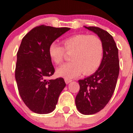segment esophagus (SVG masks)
<instances>
[{
	"instance_id": "obj_1",
	"label": "esophagus",
	"mask_w": 133,
	"mask_h": 133,
	"mask_svg": "<svg viewBox=\"0 0 133 133\" xmlns=\"http://www.w3.org/2000/svg\"><path fill=\"white\" fill-rule=\"evenodd\" d=\"M64 81H65L66 84H69V83H70V82L72 81V80L68 79V78H65V79H64Z\"/></svg>"
}]
</instances>
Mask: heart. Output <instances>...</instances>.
Returning <instances> with one entry per match:
<instances>
[{
	"label": "heart",
	"instance_id": "heart-1",
	"mask_svg": "<svg viewBox=\"0 0 133 133\" xmlns=\"http://www.w3.org/2000/svg\"><path fill=\"white\" fill-rule=\"evenodd\" d=\"M64 48L71 53V62L61 66L56 70L57 75L65 78H75L82 72L89 75L95 72L101 65L103 56V44L96 35L78 34L63 40ZM49 55L56 64H61L65 52L63 47L53 43L49 46Z\"/></svg>",
	"mask_w": 133,
	"mask_h": 133
}]
</instances>
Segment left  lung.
<instances>
[{
  "instance_id": "8db88e82",
  "label": "left lung",
  "mask_w": 133,
  "mask_h": 133,
  "mask_svg": "<svg viewBox=\"0 0 133 133\" xmlns=\"http://www.w3.org/2000/svg\"><path fill=\"white\" fill-rule=\"evenodd\" d=\"M101 39L103 56L101 65L94 74L79 80L80 90L75 98L78 110L83 115H92L101 110L115 91L119 73L118 52L112 36L95 26H85Z\"/></svg>"
}]
</instances>
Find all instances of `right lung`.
Listing matches in <instances>:
<instances>
[{"label": "right lung", "instance_id": "1", "mask_svg": "<svg viewBox=\"0 0 133 133\" xmlns=\"http://www.w3.org/2000/svg\"><path fill=\"white\" fill-rule=\"evenodd\" d=\"M70 29L41 25L32 29L22 40L17 52L15 78L21 98L35 113L52 112L65 87L63 78L49 80L55 72L49 48Z\"/></svg>", "mask_w": 133, "mask_h": 133}]
</instances>
